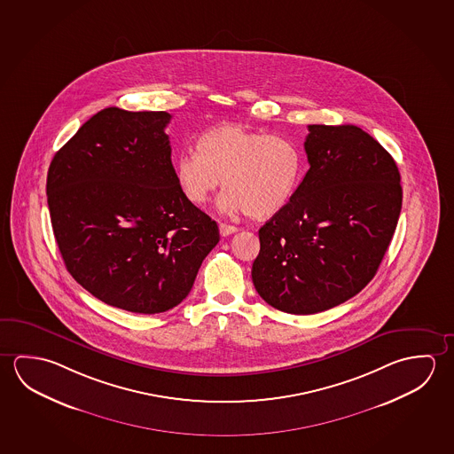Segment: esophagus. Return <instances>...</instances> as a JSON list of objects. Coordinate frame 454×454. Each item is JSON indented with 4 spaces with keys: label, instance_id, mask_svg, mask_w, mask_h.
I'll return each instance as SVG.
<instances>
[{
    "label": "esophagus",
    "instance_id": "obj_1",
    "mask_svg": "<svg viewBox=\"0 0 454 454\" xmlns=\"http://www.w3.org/2000/svg\"><path fill=\"white\" fill-rule=\"evenodd\" d=\"M238 226H232V224L220 223V234L226 238V236H230V234H234V232H238Z\"/></svg>",
    "mask_w": 454,
    "mask_h": 454
}]
</instances>
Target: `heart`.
<instances>
[{
  "label": "heart",
  "mask_w": 454,
  "mask_h": 454,
  "mask_svg": "<svg viewBox=\"0 0 454 454\" xmlns=\"http://www.w3.org/2000/svg\"><path fill=\"white\" fill-rule=\"evenodd\" d=\"M304 172L294 142L242 123H222L200 134L196 152L174 160V176L186 201L202 207L223 184L218 207L268 218L290 204Z\"/></svg>",
  "instance_id": "b5f03b06"
}]
</instances>
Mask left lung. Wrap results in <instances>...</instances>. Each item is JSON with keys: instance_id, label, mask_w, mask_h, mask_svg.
<instances>
[{"instance_id": "obj_1", "label": "left lung", "mask_w": 454, "mask_h": 454, "mask_svg": "<svg viewBox=\"0 0 454 454\" xmlns=\"http://www.w3.org/2000/svg\"><path fill=\"white\" fill-rule=\"evenodd\" d=\"M310 169L261 226L252 278L277 310L310 315L356 296L377 274L401 215L393 156L355 125H309Z\"/></svg>"}]
</instances>
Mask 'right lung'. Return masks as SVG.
<instances>
[{
	"mask_svg": "<svg viewBox=\"0 0 454 454\" xmlns=\"http://www.w3.org/2000/svg\"><path fill=\"white\" fill-rule=\"evenodd\" d=\"M168 112L107 107L47 172V204L67 272L95 298L161 313L188 296L218 244L215 222L186 201L171 161Z\"/></svg>",
	"mask_w": 454,
	"mask_h": 454,
	"instance_id": "obj_1",
	"label": "right lung"
}]
</instances>
